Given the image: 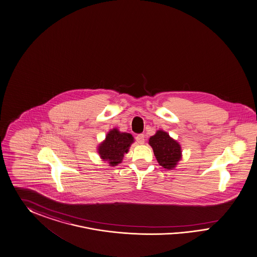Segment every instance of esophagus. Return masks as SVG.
Wrapping results in <instances>:
<instances>
[{
    "instance_id": "34e87169",
    "label": "esophagus",
    "mask_w": 257,
    "mask_h": 257,
    "mask_svg": "<svg viewBox=\"0 0 257 257\" xmlns=\"http://www.w3.org/2000/svg\"><path fill=\"white\" fill-rule=\"evenodd\" d=\"M136 140H137L139 144H143V143L145 142V137H144V135H143V134H140V135H138V136H137Z\"/></svg>"
}]
</instances>
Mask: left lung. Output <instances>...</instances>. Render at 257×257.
Wrapping results in <instances>:
<instances>
[{"label":"left lung","mask_w":257,"mask_h":257,"mask_svg":"<svg viewBox=\"0 0 257 257\" xmlns=\"http://www.w3.org/2000/svg\"><path fill=\"white\" fill-rule=\"evenodd\" d=\"M149 144L154 150L157 162L167 170H173L182 158L179 143L163 130H158L151 137Z\"/></svg>","instance_id":"1"}]
</instances>
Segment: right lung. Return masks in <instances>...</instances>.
Returning a JSON list of instances; mask_svg holds the SVG:
<instances>
[{"label":"right lung","instance_id":"1","mask_svg":"<svg viewBox=\"0 0 257 257\" xmlns=\"http://www.w3.org/2000/svg\"><path fill=\"white\" fill-rule=\"evenodd\" d=\"M134 142V138L129 133H121L117 128L109 131L105 140L98 147V153L103 161L110 166H116L121 162L124 154H127Z\"/></svg>","mask_w":257,"mask_h":257}]
</instances>
